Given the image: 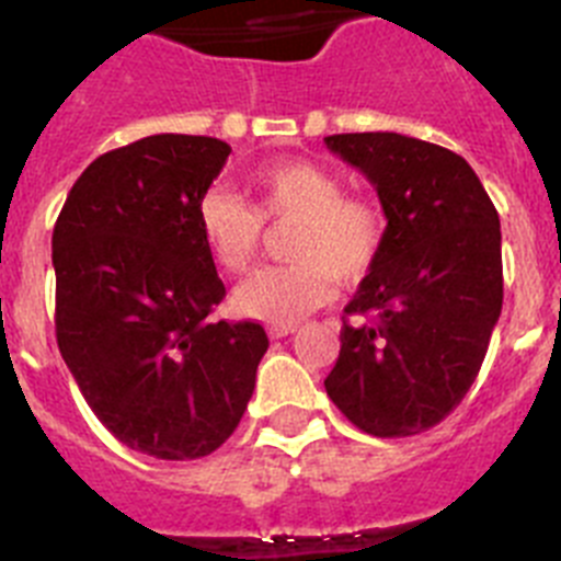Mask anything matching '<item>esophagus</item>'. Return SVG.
Listing matches in <instances>:
<instances>
[{
	"label": "esophagus",
	"instance_id": "obj_1",
	"mask_svg": "<svg viewBox=\"0 0 561 561\" xmlns=\"http://www.w3.org/2000/svg\"><path fill=\"white\" fill-rule=\"evenodd\" d=\"M295 331H297V325H272L270 336L272 340H284V336L295 334Z\"/></svg>",
	"mask_w": 561,
	"mask_h": 561
}]
</instances>
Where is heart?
<instances>
[{"label": "heart", "mask_w": 561, "mask_h": 561, "mask_svg": "<svg viewBox=\"0 0 561 561\" xmlns=\"http://www.w3.org/2000/svg\"><path fill=\"white\" fill-rule=\"evenodd\" d=\"M252 207L227 187H210L196 205V227L213 261L244 272L261 250L264 221H295L286 238L291 264L266 266L232 291V309L270 325H297L325 306L340 284H359L376 266L388 236L385 207L342 193L329 168L280 160L250 173Z\"/></svg>", "instance_id": "1"}]
</instances>
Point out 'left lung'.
<instances>
[{
	"label": "left lung",
	"mask_w": 561,
	"mask_h": 561,
	"mask_svg": "<svg viewBox=\"0 0 561 561\" xmlns=\"http://www.w3.org/2000/svg\"><path fill=\"white\" fill-rule=\"evenodd\" d=\"M325 146L368 176L388 216L379 261L345 306L325 393L362 433L419 435L458 408L483 365L503 309L500 216L449 148L393 131L331 134Z\"/></svg>",
	"instance_id": "1"
}]
</instances>
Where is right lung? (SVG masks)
<instances>
[{
	"label": "right lung",
	"mask_w": 561,
	"mask_h": 561,
	"mask_svg": "<svg viewBox=\"0 0 561 561\" xmlns=\"http://www.w3.org/2000/svg\"><path fill=\"white\" fill-rule=\"evenodd\" d=\"M230 146L153 134L98 157L56 230V340L103 427L160 460L205 458L236 433L270 348L261 323L210 320L225 300L196 205Z\"/></svg>",
	"instance_id": "right-lung-1"
}]
</instances>
